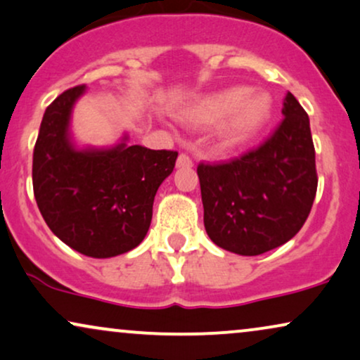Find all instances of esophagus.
<instances>
[{"label": "esophagus", "mask_w": 360, "mask_h": 360, "mask_svg": "<svg viewBox=\"0 0 360 360\" xmlns=\"http://www.w3.org/2000/svg\"><path fill=\"white\" fill-rule=\"evenodd\" d=\"M176 166H177V167H191V166H193V159H191L189 154L181 153L179 156H177Z\"/></svg>", "instance_id": "esophagus-1"}]
</instances>
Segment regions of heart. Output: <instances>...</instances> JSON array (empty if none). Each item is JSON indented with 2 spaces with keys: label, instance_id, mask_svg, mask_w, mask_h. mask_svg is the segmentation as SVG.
Returning <instances> with one entry per match:
<instances>
[{
  "label": "heart",
  "instance_id": "obj_1",
  "mask_svg": "<svg viewBox=\"0 0 360 360\" xmlns=\"http://www.w3.org/2000/svg\"><path fill=\"white\" fill-rule=\"evenodd\" d=\"M222 141L226 146H239L259 133L269 121L271 101L261 94L249 96L248 88H231L198 99L184 109L181 121L191 127H211L226 121Z\"/></svg>",
  "mask_w": 360,
  "mask_h": 360
}]
</instances>
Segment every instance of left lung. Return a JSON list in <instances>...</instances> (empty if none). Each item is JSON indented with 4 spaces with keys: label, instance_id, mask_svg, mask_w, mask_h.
Wrapping results in <instances>:
<instances>
[{
    "label": "left lung",
    "instance_id": "8db88e82",
    "mask_svg": "<svg viewBox=\"0 0 360 360\" xmlns=\"http://www.w3.org/2000/svg\"><path fill=\"white\" fill-rule=\"evenodd\" d=\"M282 121L266 139L224 162H199L204 227L240 256L279 248L301 231L317 193L309 116L288 93Z\"/></svg>",
    "mask_w": 360,
    "mask_h": 360
}]
</instances>
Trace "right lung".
Returning <instances> with one entry per match:
<instances>
[{"mask_svg": "<svg viewBox=\"0 0 360 360\" xmlns=\"http://www.w3.org/2000/svg\"><path fill=\"white\" fill-rule=\"evenodd\" d=\"M83 91L84 84L66 89L44 111L33 151L34 199L63 243L89 257H115L148 234L154 195L177 151L124 143L108 151L75 149L68 124Z\"/></svg>", "mask_w": 360, "mask_h": 360, "instance_id": "obj_1", "label": "right lung"}]
</instances>
